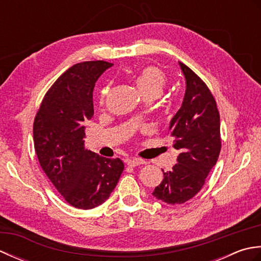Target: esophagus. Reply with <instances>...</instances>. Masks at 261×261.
Here are the masks:
<instances>
[{
    "label": "esophagus",
    "instance_id": "esophagus-1",
    "mask_svg": "<svg viewBox=\"0 0 261 261\" xmlns=\"http://www.w3.org/2000/svg\"><path fill=\"white\" fill-rule=\"evenodd\" d=\"M126 164L129 165V166H132V167H136V166L146 164V162L143 159H141V158H131V159H127L126 160Z\"/></svg>",
    "mask_w": 261,
    "mask_h": 261
}]
</instances>
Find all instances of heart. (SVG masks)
Masks as SVG:
<instances>
[{
  "mask_svg": "<svg viewBox=\"0 0 261 261\" xmlns=\"http://www.w3.org/2000/svg\"><path fill=\"white\" fill-rule=\"evenodd\" d=\"M136 84L140 92L147 97H157L167 85V76L162 68L154 65L142 67L136 76ZM109 94V86L102 88L99 94V105L103 107Z\"/></svg>",
  "mask_w": 261,
  "mask_h": 261,
  "instance_id": "heart-1",
  "label": "heart"
}]
</instances>
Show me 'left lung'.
<instances>
[{
    "mask_svg": "<svg viewBox=\"0 0 261 261\" xmlns=\"http://www.w3.org/2000/svg\"><path fill=\"white\" fill-rule=\"evenodd\" d=\"M179 66L186 79V92L169 125V135L175 139L173 147L179 154L152 193L170 205L185 203L202 190L221 151L220 114L213 94L188 66Z\"/></svg>",
    "mask_w": 261,
    "mask_h": 261,
    "instance_id": "obj_1",
    "label": "left lung"
}]
</instances>
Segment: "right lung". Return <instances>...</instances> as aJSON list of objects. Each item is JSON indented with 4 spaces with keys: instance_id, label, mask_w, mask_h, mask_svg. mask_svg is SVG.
<instances>
[{
    "instance_id": "1",
    "label": "right lung",
    "mask_w": 261,
    "mask_h": 261,
    "mask_svg": "<svg viewBox=\"0 0 261 261\" xmlns=\"http://www.w3.org/2000/svg\"><path fill=\"white\" fill-rule=\"evenodd\" d=\"M113 64L104 60L71 66L43 97L33 122V142L41 168L68 204L96 207L109 198L124 165L84 148V122L94 115L93 90Z\"/></svg>"
}]
</instances>
